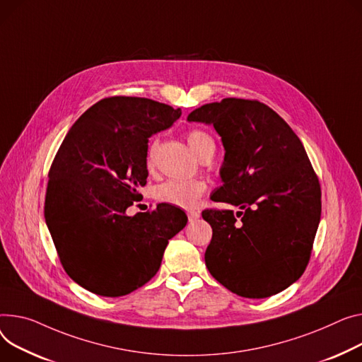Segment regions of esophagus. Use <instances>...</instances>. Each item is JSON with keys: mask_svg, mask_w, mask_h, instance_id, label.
<instances>
[{"mask_svg": "<svg viewBox=\"0 0 362 362\" xmlns=\"http://www.w3.org/2000/svg\"><path fill=\"white\" fill-rule=\"evenodd\" d=\"M199 212L197 211H187V218H189V223H195L198 218H199Z\"/></svg>", "mask_w": 362, "mask_h": 362, "instance_id": "esophagus-1", "label": "esophagus"}]
</instances>
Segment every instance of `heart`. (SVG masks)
<instances>
[{"label":"heart","instance_id":"heart-1","mask_svg":"<svg viewBox=\"0 0 362 362\" xmlns=\"http://www.w3.org/2000/svg\"><path fill=\"white\" fill-rule=\"evenodd\" d=\"M187 144L190 150L194 151L198 157H201L209 148L215 147L212 138L201 129H194L187 134ZM151 161H153V147L147 158L148 165H151ZM205 190H206V183L201 179L165 180L154 189V197L157 201L167 205H175L180 208H194L198 204L199 198L204 195Z\"/></svg>","mask_w":362,"mask_h":362}]
</instances>
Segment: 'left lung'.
I'll list each match as a JSON object with an SVG mask.
<instances>
[{
    "label": "left lung",
    "mask_w": 362,
    "mask_h": 362,
    "mask_svg": "<svg viewBox=\"0 0 362 362\" xmlns=\"http://www.w3.org/2000/svg\"><path fill=\"white\" fill-rule=\"evenodd\" d=\"M189 122L212 125L221 136L223 186L211 199L243 209H205L212 227L205 252L209 274L231 293L267 298L304 272L322 214L317 176L300 138L257 100L224 99L204 105Z\"/></svg>",
    "instance_id": "8db88e82"
}]
</instances>
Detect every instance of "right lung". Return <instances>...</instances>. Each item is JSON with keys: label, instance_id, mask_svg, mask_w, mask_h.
Instances as JSON below:
<instances>
[{"label": "right lung", "instance_id": "right-lung-1", "mask_svg": "<svg viewBox=\"0 0 362 362\" xmlns=\"http://www.w3.org/2000/svg\"><path fill=\"white\" fill-rule=\"evenodd\" d=\"M180 109L116 95L93 105L71 127L49 170L45 221L68 276L102 297L127 296L160 269L186 214L158 204L127 209L146 186L148 138L170 128Z\"/></svg>", "mask_w": 362, "mask_h": 362}]
</instances>
